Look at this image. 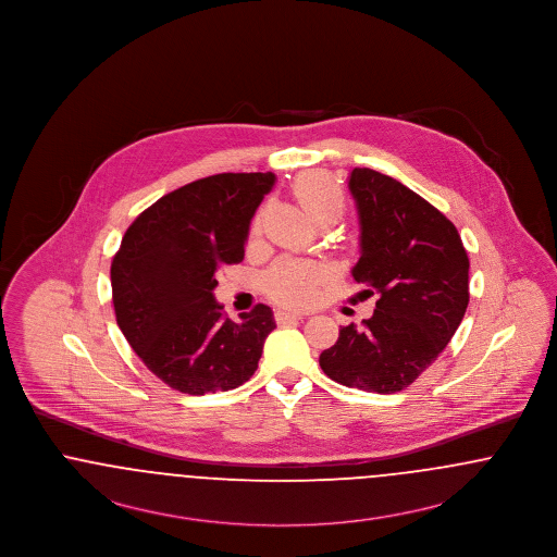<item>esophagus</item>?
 Masks as SVG:
<instances>
[{
    "label": "esophagus",
    "instance_id": "34e87169",
    "mask_svg": "<svg viewBox=\"0 0 557 557\" xmlns=\"http://www.w3.org/2000/svg\"><path fill=\"white\" fill-rule=\"evenodd\" d=\"M298 319H302L300 313H294V311H275V321H277L280 325L290 323V321H298Z\"/></svg>",
    "mask_w": 557,
    "mask_h": 557
}]
</instances>
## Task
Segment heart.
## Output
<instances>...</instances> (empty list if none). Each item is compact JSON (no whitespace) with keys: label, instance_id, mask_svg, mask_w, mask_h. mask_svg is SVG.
Listing matches in <instances>:
<instances>
[{"label":"heart","instance_id":"heart-1","mask_svg":"<svg viewBox=\"0 0 557 557\" xmlns=\"http://www.w3.org/2000/svg\"><path fill=\"white\" fill-rule=\"evenodd\" d=\"M294 196L300 207L311 216V221L338 219L345 209V194L336 182L323 173H309L296 180ZM263 223V212L257 214L252 234H259ZM325 271L315 263L282 259L267 271L265 290L271 298L284 305L302 307L318 296L319 284L323 282Z\"/></svg>","mask_w":557,"mask_h":557}]
</instances>
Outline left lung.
<instances>
[{"label":"left lung","instance_id":"8db88e82","mask_svg":"<svg viewBox=\"0 0 557 557\" xmlns=\"http://www.w3.org/2000/svg\"><path fill=\"white\" fill-rule=\"evenodd\" d=\"M348 189L361 232L352 277L380 298L363 327H341L319 366L348 388L395 395L436 361L459 327L470 261L449 219L397 180L352 169Z\"/></svg>","mask_w":557,"mask_h":557}]
</instances>
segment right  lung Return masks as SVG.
<instances>
[{
    "mask_svg": "<svg viewBox=\"0 0 557 557\" xmlns=\"http://www.w3.org/2000/svg\"><path fill=\"white\" fill-rule=\"evenodd\" d=\"M273 173H219L180 187L141 212L110 267L116 323L146 368L171 388L207 395L252 377L273 311L239 321L214 300L216 271L244 259L250 221Z\"/></svg>",
    "mask_w": 557,
    "mask_h": 557,
    "instance_id": "1",
    "label": "right lung"
}]
</instances>
